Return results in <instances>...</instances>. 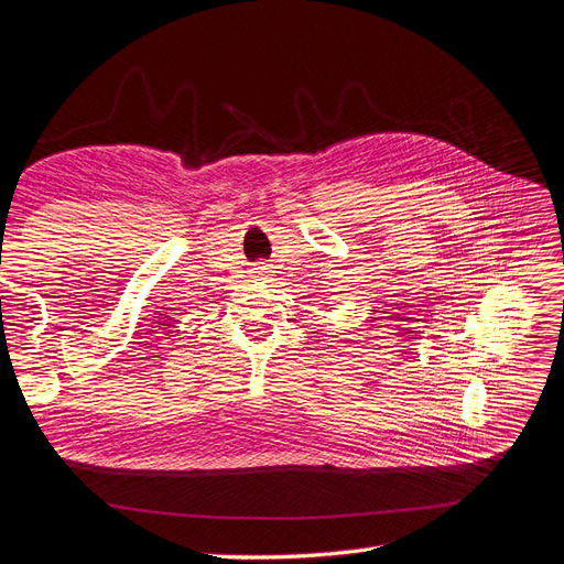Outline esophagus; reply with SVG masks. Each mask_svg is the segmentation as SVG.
Listing matches in <instances>:
<instances>
[{"mask_svg":"<svg viewBox=\"0 0 564 564\" xmlns=\"http://www.w3.org/2000/svg\"><path fill=\"white\" fill-rule=\"evenodd\" d=\"M261 268V273H265V265H259Z\"/></svg>","mask_w":564,"mask_h":564,"instance_id":"1","label":"esophagus"}]
</instances>
